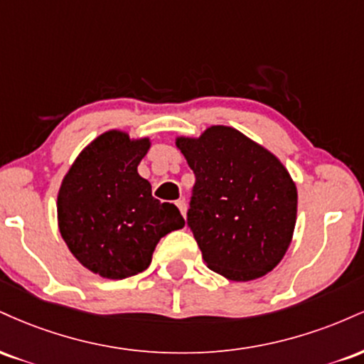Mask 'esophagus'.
<instances>
[{
  "label": "esophagus",
  "mask_w": 364,
  "mask_h": 364,
  "mask_svg": "<svg viewBox=\"0 0 364 364\" xmlns=\"http://www.w3.org/2000/svg\"><path fill=\"white\" fill-rule=\"evenodd\" d=\"M176 205H178L179 210H181L183 217H185V215H186V202H185V198H179V200H176Z\"/></svg>",
  "instance_id": "esophagus-1"
}]
</instances>
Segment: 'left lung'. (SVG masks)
I'll return each instance as SVG.
<instances>
[{
	"instance_id": "1",
	"label": "left lung",
	"mask_w": 364,
	"mask_h": 364,
	"mask_svg": "<svg viewBox=\"0 0 364 364\" xmlns=\"http://www.w3.org/2000/svg\"><path fill=\"white\" fill-rule=\"evenodd\" d=\"M176 147L195 173L188 225L208 269L229 281L274 270L289 248L298 191L284 164L231 127H210Z\"/></svg>"
}]
</instances>
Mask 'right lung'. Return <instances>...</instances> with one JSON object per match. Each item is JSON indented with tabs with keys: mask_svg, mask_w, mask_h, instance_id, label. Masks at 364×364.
<instances>
[{
	"mask_svg": "<svg viewBox=\"0 0 364 364\" xmlns=\"http://www.w3.org/2000/svg\"><path fill=\"white\" fill-rule=\"evenodd\" d=\"M149 139L102 133L75 159L58 193V225L73 257L104 279L144 272L162 236L185 225L174 203H161L139 174Z\"/></svg>",
	"mask_w": 364,
	"mask_h": 364,
	"instance_id": "obj_1",
	"label": "right lung"
}]
</instances>
